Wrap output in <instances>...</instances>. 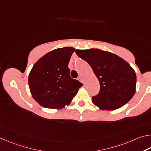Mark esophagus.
I'll return each instance as SVG.
<instances>
[{
    "instance_id": "esophagus-1",
    "label": "esophagus",
    "mask_w": 151,
    "mask_h": 151,
    "mask_svg": "<svg viewBox=\"0 0 151 151\" xmlns=\"http://www.w3.org/2000/svg\"><path fill=\"white\" fill-rule=\"evenodd\" d=\"M78 80L80 81V82L84 83V80H83V78H82V77H79V78H78Z\"/></svg>"
}]
</instances>
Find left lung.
<instances>
[{
	"label": "left lung",
	"instance_id": "left-lung-1",
	"mask_svg": "<svg viewBox=\"0 0 151 151\" xmlns=\"http://www.w3.org/2000/svg\"><path fill=\"white\" fill-rule=\"evenodd\" d=\"M76 53L91 66L98 79L100 91L92 102L101 110L123 107L136 91L137 76L133 68L123 58L99 49L76 50Z\"/></svg>",
	"mask_w": 151,
	"mask_h": 151
}]
</instances>
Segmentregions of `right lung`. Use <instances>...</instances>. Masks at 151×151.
I'll return each instance as SVG.
<instances>
[{
    "label": "right lung",
    "mask_w": 151,
    "mask_h": 151,
    "mask_svg": "<svg viewBox=\"0 0 151 151\" xmlns=\"http://www.w3.org/2000/svg\"><path fill=\"white\" fill-rule=\"evenodd\" d=\"M72 47L53 50L34 63L28 76L32 96L41 106L60 109L70 104L83 84L70 77Z\"/></svg>",
    "instance_id": "obj_1"
}]
</instances>
